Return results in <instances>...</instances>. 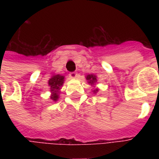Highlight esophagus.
Masks as SVG:
<instances>
[{
    "label": "esophagus",
    "mask_w": 159,
    "mask_h": 159,
    "mask_svg": "<svg viewBox=\"0 0 159 159\" xmlns=\"http://www.w3.org/2000/svg\"><path fill=\"white\" fill-rule=\"evenodd\" d=\"M77 76H78V74H77L76 72H72L69 73V77H71V78H72V79H76L77 77Z\"/></svg>",
    "instance_id": "1"
}]
</instances>
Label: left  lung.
<instances>
[{
  "mask_svg": "<svg viewBox=\"0 0 159 159\" xmlns=\"http://www.w3.org/2000/svg\"><path fill=\"white\" fill-rule=\"evenodd\" d=\"M86 79L88 81V83L92 85H92H94L95 83H96V82L97 81V77H96V76H95V75H93V74L87 75V77H86ZM97 92H98V89H95L94 91H93V92H94V93H97Z\"/></svg>",
  "mask_w": 159,
  "mask_h": 159,
  "instance_id": "1",
  "label": "left lung"
}]
</instances>
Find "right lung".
<instances>
[{
    "instance_id": "add662e5",
    "label": "right lung",
    "mask_w": 159,
    "mask_h": 159,
    "mask_svg": "<svg viewBox=\"0 0 159 159\" xmlns=\"http://www.w3.org/2000/svg\"><path fill=\"white\" fill-rule=\"evenodd\" d=\"M64 82V77L62 75H53L50 79L48 80V86L50 87L51 100L53 102H57L59 98V93L61 87Z\"/></svg>"
}]
</instances>
